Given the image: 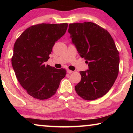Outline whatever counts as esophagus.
Segmentation results:
<instances>
[{
  "label": "esophagus",
  "instance_id": "obj_1",
  "mask_svg": "<svg viewBox=\"0 0 133 133\" xmlns=\"http://www.w3.org/2000/svg\"><path fill=\"white\" fill-rule=\"evenodd\" d=\"M73 71L72 70H67V73H69V74H71V73H73Z\"/></svg>",
  "mask_w": 133,
  "mask_h": 133
}]
</instances>
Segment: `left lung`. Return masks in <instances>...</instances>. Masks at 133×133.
I'll return each instance as SVG.
<instances>
[{
  "label": "left lung",
  "mask_w": 133,
  "mask_h": 133,
  "mask_svg": "<svg viewBox=\"0 0 133 133\" xmlns=\"http://www.w3.org/2000/svg\"><path fill=\"white\" fill-rule=\"evenodd\" d=\"M69 33L78 53L86 60L89 69L81 71L76 93L86 100L104 96L115 82L119 70L120 56L111 36L93 22L71 23Z\"/></svg>",
  "instance_id": "8db88e82"
}]
</instances>
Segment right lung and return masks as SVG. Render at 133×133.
Here are the masks:
<instances>
[{
  "instance_id": "obj_1",
  "label": "right lung",
  "mask_w": 133,
  "mask_h": 133,
  "mask_svg": "<svg viewBox=\"0 0 133 133\" xmlns=\"http://www.w3.org/2000/svg\"><path fill=\"white\" fill-rule=\"evenodd\" d=\"M67 23H42L26 29L13 48L12 67L18 82L29 95L39 100L55 94L60 81L66 75L64 69L45 64L55 42L66 32Z\"/></svg>"
}]
</instances>
